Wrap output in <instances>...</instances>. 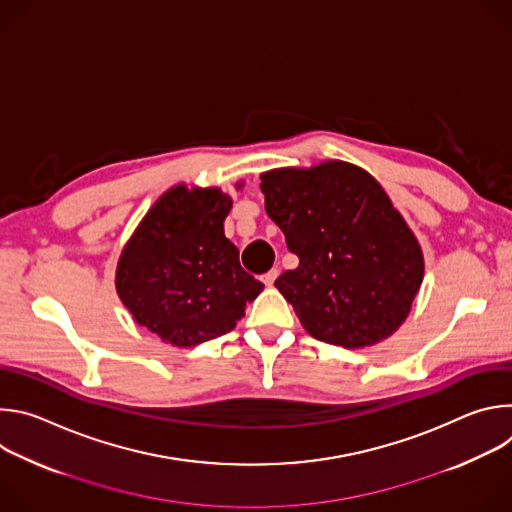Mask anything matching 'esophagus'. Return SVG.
Instances as JSON below:
<instances>
[{
  "instance_id": "34e87169",
  "label": "esophagus",
  "mask_w": 512,
  "mask_h": 512,
  "mask_svg": "<svg viewBox=\"0 0 512 512\" xmlns=\"http://www.w3.org/2000/svg\"><path fill=\"white\" fill-rule=\"evenodd\" d=\"M277 275H279V271H277V269H271V271H267L265 275H261V281H263L265 285H273L275 279H277Z\"/></svg>"
}]
</instances>
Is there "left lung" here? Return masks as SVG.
I'll return each instance as SVG.
<instances>
[{"label":"left lung","mask_w":512,"mask_h":512,"mask_svg":"<svg viewBox=\"0 0 512 512\" xmlns=\"http://www.w3.org/2000/svg\"><path fill=\"white\" fill-rule=\"evenodd\" d=\"M265 210L300 265L275 279L320 342L362 348L389 338L423 281V255L403 216L364 170L326 162L261 176Z\"/></svg>","instance_id":"8db88e82"}]
</instances>
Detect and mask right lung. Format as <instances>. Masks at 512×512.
<instances>
[{
    "label": "right lung",
    "mask_w": 512,
    "mask_h": 512,
    "mask_svg": "<svg viewBox=\"0 0 512 512\" xmlns=\"http://www.w3.org/2000/svg\"><path fill=\"white\" fill-rule=\"evenodd\" d=\"M231 198L218 188L168 190L145 214L117 265V294L135 322L174 346L231 332L263 283L225 237Z\"/></svg>",
    "instance_id": "obj_1"
}]
</instances>
